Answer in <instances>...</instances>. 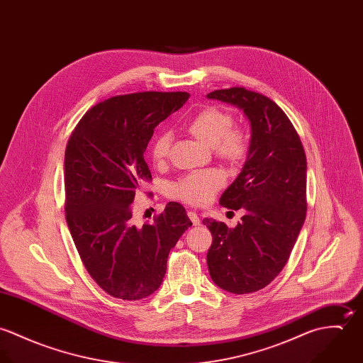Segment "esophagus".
<instances>
[{"label": "esophagus", "instance_id": "esophagus-1", "mask_svg": "<svg viewBox=\"0 0 363 363\" xmlns=\"http://www.w3.org/2000/svg\"><path fill=\"white\" fill-rule=\"evenodd\" d=\"M187 215H189V218H190V220L193 222V225H194V226L200 225V218H199V215H197V212H196V211H189V212H187Z\"/></svg>", "mask_w": 363, "mask_h": 363}]
</instances>
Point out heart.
Segmentation results:
<instances>
[{
	"mask_svg": "<svg viewBox=\"0 0 363 363\" xmlns=\"http://www.w3.org/2000/svg\"><path fill=\"white\" fill-rule=\"evenodd\" d=\"M232 125L233 117L230 113L208 107L190 120L187 130L208 147H213L216 155L229 162H238L247 154L249 138L243 130ZM170 145L172 134L169 131L160 133L151 147L152 159L155 162L164 160L170 152ZM223 183L225 174L218 169L197 170L174 182L170 186V194L173 199L201 206L213 197Z\"/></svg>",
	"mask_w": 363,
	"mask_h": 363,
	"instance_id": "1",
	"label": "heart"
}]
</instances>
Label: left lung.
I'll use <instances>...</instances> for the list:
<instances>
[{
  "label": "left lung",
  "mask_w": 363,
  "mask_h": 363,
  "mask_svg": "<svg viewBox=\"0 0 363 363\" xmlns=\"http://www.w3.org/2000/svg\"><path fill=\"white\" fill-rule=\"evenodd\" d=\"M243 110L250 121L247 159L219 204L245 208L235 228L206 218L212 233L207 262L212 281L243 295L265 288L285 267L306 218V155L301 138L282 108L245 88L207 95Z\"/></svg>",
  "instance_id": "1"
}]
</instances>
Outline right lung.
<instances>
[{"mask_svg":"<svg viewBox=\"0 0 363 363\" xmlns=\"http://www.w3.org/2000/svg\"><path fill=\"white\" fill-rule=\"evenodd\" d=\"M187 92H138L89 108L72 131L64 159L65 219L86 271L113 298L152 295L170 250L193 225L169 203L137 228L131 204L152 176L144 152L156 125L187 102Z\"/></svg>","mask_w":363,"mask_h":363,"instance_id":"add662e5","label":"right lung"}]
</instances>
